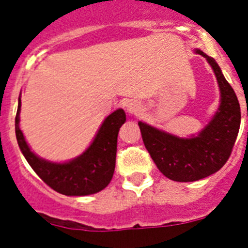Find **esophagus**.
<instances>
[{"label":"esophagus","mask_w":248,"mask_h":248,"mask_svg":"<svg viewBox=\"0 0 248 248\" xmlns=\"http://www.w3.org/2000/svg\"><path fill=\"white\" fill-rule=\"evenodd\" d=\"M125 109L130 115H139L143 110V105L138 100H129L125 104Z\"/></svg>","instance_id":"obj_1"}]
</instances>
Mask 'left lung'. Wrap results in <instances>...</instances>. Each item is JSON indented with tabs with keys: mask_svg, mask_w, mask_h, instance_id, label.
I'll use <instances>...</instances> for the list:
<instances>
[{
	"mask_svg": "<svg viewBox=\"0 0 248 248\" xmlns=\"http://www.w3.org/2000/svg\"><path fill=\"white\" fill-rule=\"evenodd\" d=\"M211 65L218 89L220 104L216 113L198 134L177 135L138 122L144 145L161 174L180 183L198 181L215 174L229 160L241 124L237 97L212 57L195 49Z\"/></svg>",
	"mask_w": 248,
	"mask_h": 248,
	"instance_id": "obj_1",
	"label": "left lung"
}]
</instances>
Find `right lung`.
Returning <instances> with one entry per match:
<instances>
[{
    "instance_id": "obj_1",
    "label": "right lung",
    "mask_w": 248,
    "mask_h": 248,
    "mask_svg": "<svg viewBox=\"0 0 248 248\" xmlns=\"http://www.w3.org/2000/svg\"><path fill=\"white\" fill-rule=\"evenodd\" d=\"M21 95L16 114V138L22 154L48 186L67 196H87L102 191L110 183L115 169L118 133L125 123V111L114 110L103 120L91 145L74 159L56 163L43 159L31 150L19 128Z\"/></svg>"
}]
</instances>
